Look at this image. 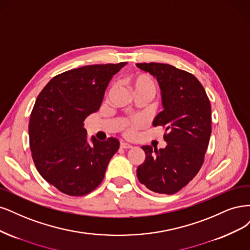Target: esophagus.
<instances>
[{
    "label": "esophagus",
    "instance_id": "34e87169",
    "mask_svg": "<svg viewBox=\"0 0 250 250\" xmlns=\"http://www.w3.org/2000/svg\"><path fill=\"white\" fill-rule=\"evenodd\" d=\"M133 146H131V144H128V143H125V142H122L120 143V148H124V149H130V148H132Z\"/></svg>",
    "mask_w": 250,
    "mask_h": 250
}]
</instances>
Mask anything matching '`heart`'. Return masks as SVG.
Listing matches in <instances>:
<instances>
[{
	"mask_svg": "<svg viewBox=\"0 0 250 250\" xmlns=\"http://www.w3.org/2000/svg\"><path fill=\"white\" fill-rule=\"evenodd\" d=\"M128 84H130L135 95L143 94L152 100L157 93V84L154 79L147 74H138L131 77L128 79ZM118 125L126 135H132L135 130L143 125V122L139 117L122 118L119 119Z\"/></svg>",
	"mask_w": 250,
	"mask_h": 250,
	"instance_id": "b5f03b06",
	"label": "heart"
}]
</instances>
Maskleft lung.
<instances>
[{
    "instance_id": "8db88e82",
    "label": "left lung",
    "mask_w": 250,
    "mask_h": 250,
    "mask_svg": "<svg viewBox=\"0 0 250 250\" xmlns=\"http://www.w3.org/2000/svg\"><path fill=\"white\" fill-rule=\"evenodd\" d=\"M159 83L164 110L152 122L165 127V148L143 146L146 160L137 178L147 189L174 194L203 166L211 136L212 112L205 88L190 72L164 63H137Z\"/></svg>"
}]
</instances>
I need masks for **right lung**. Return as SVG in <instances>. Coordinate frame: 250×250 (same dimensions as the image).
Listing matches in <instances>:
<instances>
[{
	"label": "right lung",
	"mask_w": 250,
	"mask_h": 250,
	"mask_svg": "<svg viewBox=\"0 0 250 250\" xmlns=\"http://www.w3.org/2000/svg\"><path fill=\"white\" fill-rule=\"evenodd\" d=\"M126 62L94 64L54 77L37 96L29 123L30 148L40 175L64 194L82 196L102 183L119 141H87L84 120L96 112L112 77Z\"/></svg>",
	"instance_id": "right-lung-1"
}]
</instances>
